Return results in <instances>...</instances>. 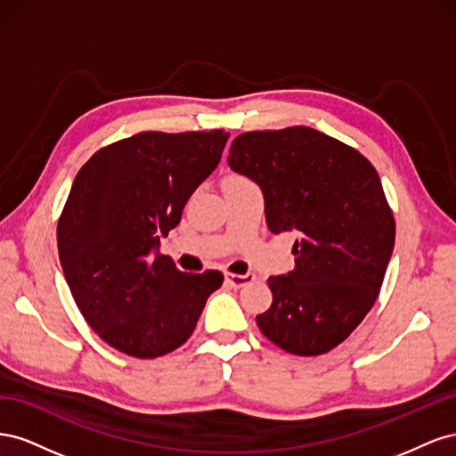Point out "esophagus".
<instances>
[{
	"label": "esophagus",
	"mask_w": 456,
	"mask_h": 456,
	"mask_svg": "<svg viewBox=\"0 0 456 456\" xmlns=\"http://www.w3.org/2000/svg\"><path fill=\"white\" fill-rule=\"evenodd\" d=\"M255 280H256L255 273H226V283L236 287V289H240L247 283H253Z\"/></svg>",
	"instance_id": "obj_1"
}]
</instances>
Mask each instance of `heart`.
I'll return each mask as SVG.
<instances>
[{
    "label": "heart",
    "mask_w": 456,
    "mask_h": 456,
    "mask_svg": "<svg viewBox=\"0 0 456 456\" xmlns=\"http://www.w3.org/2000/svg\"><path fill=\"white\" fill-rule=\"evenodd\" d=\"M228 181H245V176H238V175H233V176H230Z\"/></svg>",
    "instance_id": "obj_1"
}]
</instances>
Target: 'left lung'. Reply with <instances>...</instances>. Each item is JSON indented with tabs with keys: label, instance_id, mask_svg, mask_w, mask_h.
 <instances>
[{
	"label": "left lung",
	"instance_id": "1",
	"mask_svg": "<svg viewBox=\"0 0 456 456\" xmlns=\"http://www.w3.org/2000/svg\"><path fill=\"white\" fill-rule=\"evenodd\" d=\"M228 163L265 194L270 232L293 230L295 270L270 278L272 306L256 315L285 352L337 348L375 305L394 251L395 220L372 163L312 127L241 133Z\"/></svg>",
	"mask_w": 456,
	"mask_h": 456
}]
</instances>
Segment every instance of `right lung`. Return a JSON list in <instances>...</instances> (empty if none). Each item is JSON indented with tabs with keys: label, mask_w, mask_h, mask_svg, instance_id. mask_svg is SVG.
Instances as JSON below:
<instances>
[{
	"label": "right lung",
	"mask_w": 456,
	"mask_h": 456,
	"mask_svg": "<svg viewBox=\"0 0 456 456\" xmlns=\"http://www.w3.org/2000/svg\"><path fill=\"white\" fill-rule=\"evenodd\" d=\"M228 133L144 131L94 151L59 216L57 243L76 305L110 346L154 360L191 337L218 270L181 272L158 251Z\"/></svg>",
	"instance_id": "obj_1"
}]
</instances>
